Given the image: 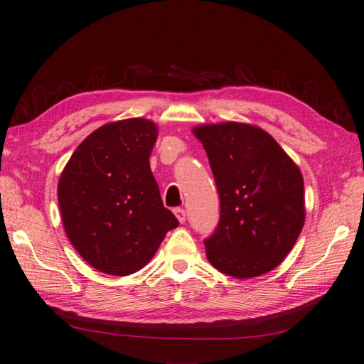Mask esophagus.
I'll return each mask as SVG.
<instances>
[{"mask_svg":"<svg viewBox=\"0 0 364 364\" xmlns=\"http://www.w3.org/2000/svg\"><path fill=\"white\" fill-rule=\"evenodd\" d=\"M173 213H175V215H176V219L180 220L181 223L186 222V211H184L183 208H175Z\"/></svg>","mask_w":364,"mask_h":364,"instance_id":"obj_1","label":"esophagus"}]
</instances>
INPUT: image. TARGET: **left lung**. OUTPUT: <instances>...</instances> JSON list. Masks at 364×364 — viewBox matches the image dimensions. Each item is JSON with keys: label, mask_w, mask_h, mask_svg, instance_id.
Returning <instances> with one entry per match:
<instances>
[{"label": "left lung", "mask_w": 364, "mask_h": 364, "mask_svg": "<svg viewBox=\"0 0 364 364\" xmlns=\"http://www.w3.org/2000/svg\"><path fill=\"white\" fill-rule=\"evenodd\" d=\"M194 134L210 159L220 218L205 239L206 257L235 278L262 275L291 252L304 227V178L261 128L228 122Z\"/></svg>", "instance_id": "left-lung-1"}]
</instances>
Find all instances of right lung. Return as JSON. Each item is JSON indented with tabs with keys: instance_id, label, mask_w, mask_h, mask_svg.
Listing matches in <instances>:
<instances>
[{
	"instance_id": "obj_1",
	"label": "right lung",
	"mask_w": 364,
	"mask_h": 364,
	"mask_svg": "<svg viewBox=\"0 0 364 364\" xmlns=\"http://www.w3.org/2000/svg\"><path fill=\"white\" fill-rule=\"evenodd\" d=\"M158 129L145 119L114 122L84 139L58 186L65 233L92 267L129 275L178 227L150 168Z\"/></svg>"
}]
</instances>
